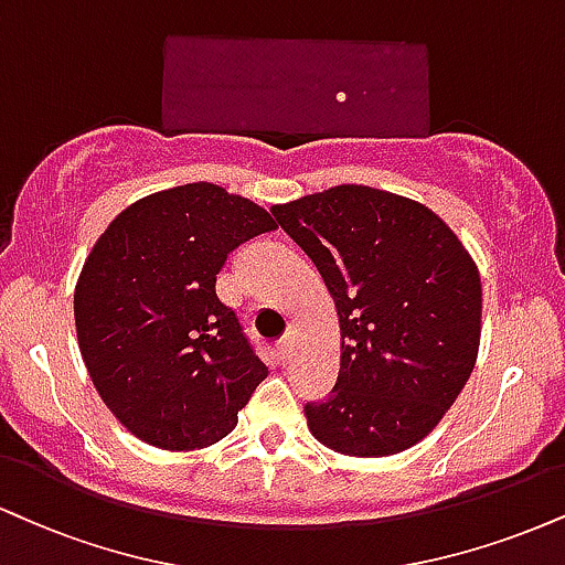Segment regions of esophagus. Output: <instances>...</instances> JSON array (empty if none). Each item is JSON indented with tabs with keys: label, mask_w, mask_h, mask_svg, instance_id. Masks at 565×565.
<instances>
[{
	"label": "esophagus",
	"mask_w": 565,
	"mask_h": 565,
	"mask_svg": "<svg viewBox=\"0 0 565 565\" xmlns=\"http://www.w3.org/2000/svg\"><path fill=\"white\" fill-rule=\"evenodd\" d=\"M278 355H281L284 360H289L291 358V352H295V337L291 334H284L281 339H278Z\"/></svg>",
	"instance_id": "esophagus-1"
}]
</instances>
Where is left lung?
<instances>
[{
    "mask_svg": "<svg viewBox=\"0 0 565 565\" xmlns=\"http://www.w3.org/2000/svg\"><path fill=\"white\" fill-rule=\"evenodd\" d=\"M270 213L316 263L342 329L334 390L305 405L312 437L355 458L407 450L477 363V263L439 215L382 189L344 183Z\"/></svg>",
    "mask_w": 565,
    "mask_h": 565,
    "instance_id": "obj_1",
    "label": "left lung"
}]
</instances>
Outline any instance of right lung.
<instances>
[{"mask_svg":"<svg viewBox=\"0 0 565 565\" xmlns=\"http://www.w3.org/2000/svg\"><path fill=\"white\" fill-rule=\"evenodd\" d=\"M274 228L260 205L200 181L134 202L94 244L73 295L78 348L134 437L196 450L234 429L268 369L215 281Z\"/></svg>","mask_w":565,"mask_h":565,"instance_id":"right-lung-1","label":"right lung"}]
</instances>
